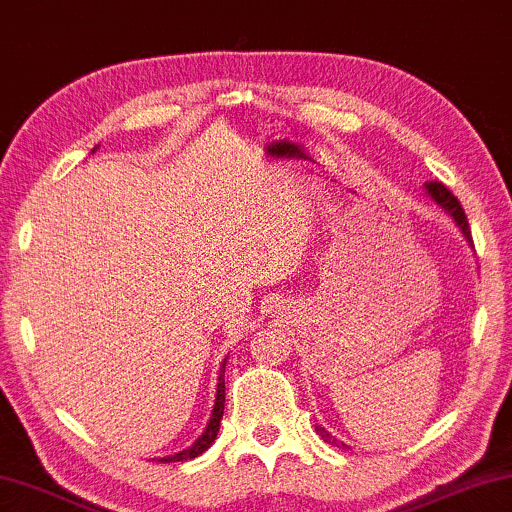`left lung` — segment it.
<instances>
[{
  "label": "left lung",
  "instance_id": "left-lung-1",
  "mask_svg": "<svg viewBox=\"0 0 512 512\" xmlns=\"http://www.w3.org/2000/svg\"><path fill=\"white\" fill-rule=\"evenodd\" d=\"M426 194L431 196V199L438 203V206L445 210V213H449L452 215V220L456 222V227L461 229V234L466 236V241H468V245H473V236H470V227H468V217H466V213H463V208H461V203H459V199H456V196L449 192V189L442 185V182H426ZM316 433L320 435V438H323L325 442H330V445H337V447H346L349 449V445H344V442H339L335 435L332 433H327L323 426H316Z\"/></svg>",
  "mask_w": 512,
  "mask_h": 512
}]
</instances>
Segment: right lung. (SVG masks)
<instances>
[{
	"label": "right lung",
	"mask_w": 512,
	"mask_h": 512,
	"mask_svg": "<svg viewBox=\"0 0 512 512\" xmlns=\"http://www.w3.org/2000/svg\"><path fill=\"white\" fill-rule=\"evenodd\" d=\"M224 365H227V358L222 360V367H220V377H217V395H215V407H213V414H210V421L206 426V431L199 435V440L194 442L192 447L182 449V452H177L173 456H166V459H159L161 463H173V461H189V459H196V456L206 452V449L213 445L215 438H217V431H220V419L224 414Z\"/></svg>",
	"instance_id": "right-lung-1"
}]
</instances>
